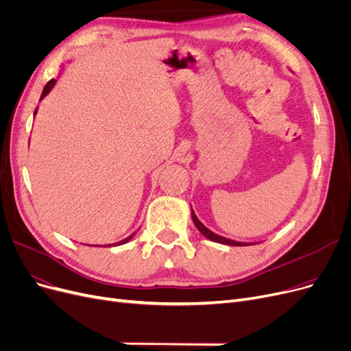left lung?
<instances>
[{"instance_id":"1","label":"left lung","mask_w":351,"mask_h":351,"mask_svg":"<svg viewBox=\"0 0 351 351\" xmlns=\"http://www.w3.org/2000/svg\"><path fill=\"white\" fill-rule=\"evenodd\" d=\"M191 215H192V221H193V224H195V227L199 230V232L202 236H205L206 239L208 240H211V241H215V243H221V244H228V245H245L244 243H240V241H234V240H230V239H226V237H221V236H218V234H215V232H213L211 230H208L206 228L199 219H198V217H197V214L193 213V210H192V206H191Z\"/></svg>"}]
</instances>
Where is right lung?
Listing matches in <instances>:
<instances>
[{"mask_svg":"<svg viewBox=\"0 0 351 351\" xmlns=\"http://www.w3.org/2000/svg\"><path fill=\"white\" fill-rule=\"evenodd\" d=\"M55 84H56V80H50L47 84H46V86H45V89H43V93H42V97H40V99H43L49 93H50V90H51V88H53L55 86ZM36 112H37V108L34 110V115H36ZM134 234H136V232H133V234L132 236H128L127 239H124V240H121V241H119V243H114V244H108V245H121V244H125V243H128L130 240H132L133 237H134Z\"/></svg>","mask_w":351,"mask_h":351,"instance_id":"right-lung-1","label":"right lung"}]
</instances>
